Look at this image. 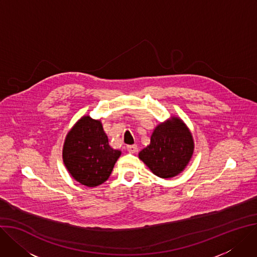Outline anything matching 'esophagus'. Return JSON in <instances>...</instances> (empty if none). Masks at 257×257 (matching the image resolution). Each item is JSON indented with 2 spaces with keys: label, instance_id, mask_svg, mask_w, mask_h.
Instances as JSON below:
<instances>
[{
  "label": "esophagus",
  "instance_id": "esophagus-1",
  "mask_svg": "<svg viewBox=\"0 0 257 257\" xmlns=\"http://www.w3.org/2000/svg\"><path fill=\"white\" fill-rule=\"evenodd\" d=\"M127 151L131 154H134L137 152V146L135 145H132V146H127Z\"/></svg>",
  "mask_w": 257,
  "mask_h": 257
}]
</instances>
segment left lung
<instances>
[{"label": "left lung", "instance_id": "obj_1", "mask_svg": "<svg viewBox=\"0 0 257 257\" xmlns=\"http://www.w3.org/2000/svg\"><path fill=\"white\" fill-rule=\"evenodd\" d=\"M194 151L193 136L177 118L160 124L153 132L151 144L139 153V159L161 178L179 174L190 162Z\"/></svg>", "mask_w": 257, "mask_h": 257}]
</instances>
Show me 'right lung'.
<instances>
[{
  "label": "right lung",
  "instance_id": "1",
  "mask_svg": "<svg viewBox=\"0 0 257 257\" xmlns=\"http://www.w3.org/2000/svg\"><path fill=\"white\" fill-rule=\"evenodd\" d=\"M121 152L109 147L100 121L83 116L68 132L63 162L71 175L86 186H97L109 177Z\"/></svg>",
  "mask_w": 257,
  "mask_h": 257
}]
</instances>
